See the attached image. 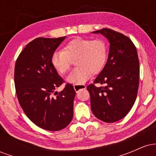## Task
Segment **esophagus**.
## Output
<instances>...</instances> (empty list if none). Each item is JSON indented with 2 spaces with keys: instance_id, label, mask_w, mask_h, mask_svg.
<instances>
[{
  "instance_id": "esophagus-1",
  "label": "esophagus",
  "mask_w": 156,
  "mask_h": 156,
  "mask_svg": "<svg viewBox=\"0 0 156 156\" xmlns=\"http://www.w3.org/2000/svg\"><path fill=\"white\" fill-rule=\"evenodd\" d=\"M73 87H74V89L76 90V92H78V91L80 90V89H85L87 88L84 84H75L73 85Z\"/></svg>"
}]
</instances>
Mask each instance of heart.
I'll use <instances>...</instances> for the list:
<instances>
[{"instance_id": "b5f03b06", "label": "heart", "mask_w": 156, "mask_h": 156, "mask_svg": "<svg viewBox=\"0 0 156 156\" xmlns=\"http://www.w3.org/2000/svg\"><path fill=\"white\" fill-rule=\"evenodd\" d=\"M108 55V46L102 39L76 38L66 44L64 51L53 53L51 63L61 75L69 70L72 59H76L78 66L69 75V83L82 84L90 78L91 75L98 74L103 69Z\"/></svg>"}]
</instances>
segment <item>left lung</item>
<instances>
[{"mask_svg":"<svg viewBox=\"0 0 156 156\" xmlns=\"http://www.w3.org/2000/svg\"><path fill=\"white\" fill-rule=\"evenodd\" d=\"M108 39L110 48L104 68L87 87L94 115L105 122H114L124 118L136 99L139 83V61L135 45L122 34L103 28L93 31ZM95 83L104 84L96 87Z\"/></svg>","mask_w":156,"mask_h":156,"instance_id":"8db88e82","label":"left lung"}]
</instances>
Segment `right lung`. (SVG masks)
<instances>
[{"instance_id": "obj_1", "label": "right lung", "mask_w": 156, "mask_h": 156, "mask_svg": "<svg viewBox=\"0 0 156 156\" xmlns=\"http://www.w3.org/2000/svg\"><path fill=\"white\" fill-rule=\"evenodd\" d=\"M65 38L34 39L20 53L15 67L16 94L23 112L35 125L51 131L66 128L73 117V86L67 83L55 92L64 80L51 63L52 55Z\"/></svg>"}]
</instances>
